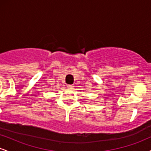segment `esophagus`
I'll list each match as a JSON object with an SVG mask.
<instances>
[{
    "instance_id": "esophagus-1",
    "label": "esophagus",
    "mask_w": 151,
    "mask_h": 151,
    "mask_svg": "<svg viewBox=\"0 0 151 151\" xmlns=\"http://www.w3.org/2000/svg\"><path fill=\"white\" fill-rule=\"evenodd\" d=\"M67 87H68L69 89H74V86L73 85H71V84H69V85H67Z\"/></svg>"
}]
</instances>
